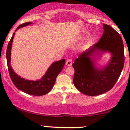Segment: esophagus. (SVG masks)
Segmentation results:
<instances>
[{"mask_svg": "<svg viewBox=\"0 0 130 130\" xmlns=\"http://www.w3.org/2000/svg\"><path fill=\"white\" fill-rule=\"evenodd\" d=\"M66 65L67 66H71L72 65V60L71 59H67L66 61Z\"/></svg>", "mask_w": 130, "mask_h": 130, "instance_id": "34e87169", "label": "esophagus"}]
</instances>
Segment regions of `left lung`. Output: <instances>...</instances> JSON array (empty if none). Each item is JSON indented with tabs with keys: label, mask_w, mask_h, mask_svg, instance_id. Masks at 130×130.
Returning a JSON list of instances; mask_svg holds the SVG:
<instances>
[{
	"label": "left lung",
	"mask_w": 130,
	"mask_h": 130,
	"mask_svg": "<svg viewBox=\"0 0 130 130\" xmlns=\"http://www.w3.org/2000/svg\"><path fill=\"white\" fill-rule=\"evenodd\" d=\"M104 32L99 41L82 53L73 63V83L79 91L96 96L111 90L120 76L124 65L123 40L117 31L103 24ZM111 57L103 67H96V60L103 53Z\"/></svg>",
	"instance_id": "left-lung-1"
}]
</instances>
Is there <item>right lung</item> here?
I'll list each match as a JSON object with an SVG mask.
<instances>
[{"mask_svg":"<svg viewBox=\"0 0 130 130\" xmlns=\"http://www.w3.org/2000/svg\"><path fill=\"white\" fill-rule=\"evenodd\" d=\"M32 24V22H30L22 24L16 29L15 32L19 28L29 26ZM14 35H15V32L13 34L11 40L9 41L7 50V53H6L7 65H8V69L10 78H11L14 86L19 90L22 91L24 93L29 94V95H35V96H41V95H46V94L49 93L52 89V88L53 87L54 85L56 83L57 76L59 75V74L63 69L65 63V59H63L60 60L53 62L51 65V66L49 67L44 75L40 79L31 80L22 78L20 76L18 75L13 71L12 67L10 65L11 46H12L13 38H14Z\"/></svg>","mask_w":130,"mask_h":130,"instance_id":"add662e5","label":"right lung"}]
</instances>
